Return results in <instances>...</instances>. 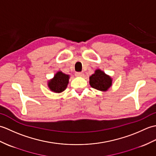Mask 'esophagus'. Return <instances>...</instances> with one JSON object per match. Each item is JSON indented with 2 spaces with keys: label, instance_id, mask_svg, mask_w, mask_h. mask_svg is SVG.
<instances>
[{
  "label": "esophagus",
  "instance_id": "esophagus-1",
  "mask_svg": "<svg viewBox=\"0 0 156 156\" xmlns=\"http://www.w3.org/2000/svg\"><path fill=\"white\" fill-rule=\"evenodd\" d=\"M75 75L76 76H82V75H83V72H76Z\"/></svg>",
  "mask_w": 156,
  "mask_h": 156
}]
</instances>
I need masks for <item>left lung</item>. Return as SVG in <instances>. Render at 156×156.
Here are the masks:
<instances>
[{
	"label": "left lung",
	"mask_w": 156,
	"mask_h": 156,
	"mask_svg": "<svg viewBox=\"0 0 156 156\" xmlns=\"http://www.w3.org/2000/svg\"><path fill=\"white\" fill-rule=\"evenodd\" d=\"M90 84L97 90L107 91L112 84V79L100 69H97L94 74L90 76Z\"/></svg>",
	"instance_id": "left-lung-1"
}]
</instances>
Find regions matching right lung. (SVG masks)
Returning <instances> with one entry per match:
<instances>
[{"mask_svg": "<svg viewBox=\"0 0 156 156\" xmlns=\"http://www.w3.org/2000/svg\"><path fill=\"white\" fill-rule=\"evenodd\" d=\"M69 80V75L65 74L62 72H58L54 78L49 82L48 86L51 91L59 93L64 91L67 87Z\"/></svg>", "mask_w": 156, "mask_h": 156, "instance_id": "right-lung-1", "label": "right lung"}]
</instances>
